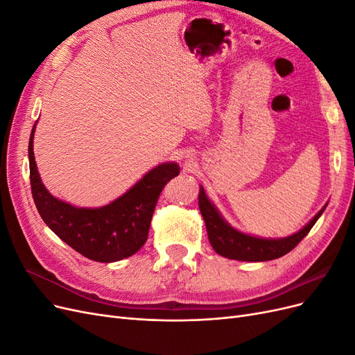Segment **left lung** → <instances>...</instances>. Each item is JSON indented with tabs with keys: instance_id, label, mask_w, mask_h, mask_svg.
<instances>
[{
	"instance_id": "obj_1",
	"label": "left lung",
	"mask_w": 355,
	"mask_h": 355,
	"mask_svg": "<svg viewBox=\"0 0 355 355\" xmlns=\"http://www.w3.org/2000/svg\"><path fill=\"white\" fill-rule=\"evenodd\" d=\"M200 211L202 214V219L206 222L209 241L214 252L220 256L230 257V259L237 261H247V262H263L282 257L302 241L306 234L314 227V223L324 211V207L321 209L314 219L311 220L304 230H300L292 237L280 239V240H263L250 237V235L241 234L239 231L232 230L230 225L225 222L218 210L213 207V204L207 200L206 192L201 188L198 196Z\"/></svg>"
}]
</instances>
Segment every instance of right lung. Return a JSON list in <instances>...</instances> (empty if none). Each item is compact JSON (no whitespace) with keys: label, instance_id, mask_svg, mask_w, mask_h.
<instances>
[{"label":"right lung","instance_id":"1","mask_svg":"<svg viewBox=\"0 0 355 355\" xmlns=\"http://www.w3.org/2000/svg\"><path fill=\"white\" fill-rule=\"evenodd\" d=\"M34 130L29 137V179L32 198L47 227L69 247L96 262H116L145 244L161 191L179 175L175 163L153 168L123 197L101 209H77L50 196L37 171Z\"/></svg>","mask_w":355,"mask_h":355}]
</instances>
